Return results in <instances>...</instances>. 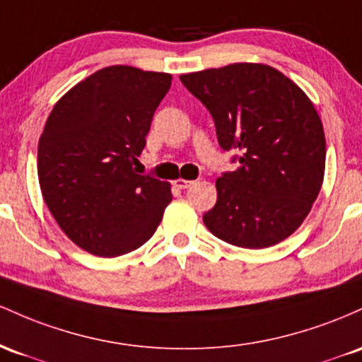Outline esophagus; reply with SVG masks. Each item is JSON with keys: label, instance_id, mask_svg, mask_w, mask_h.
Returning a JSON list of instances; mask_svg holds the SVG:
<instances>
[{"label": "esophagus", "instance_id": "1", "mask_svg": "<svg viewBox=\"0 0 362 362\" xmlns=\"http://www.w3.org/2000/svg\"><path fill=\"white\" fill-rule=\"evenodd\" d=\"M193 182H194V181H188V180H177V181H176V186H177V188H180V189H188L189 186L193 185Z\"/></svg>", "mask_w": 362, "mask_h": 362}]
</instances>
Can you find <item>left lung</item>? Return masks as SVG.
<instances>
[{
  "label": "left lung",
  "instance_id": "obj_1",
  "mask_svg": "<svg viewBox=\"0 0 362 362\" xmlns=\"http://www.w3.org/2000/svg\"><path fill=\"white\" fill-rule=\"evenodd\" d=\"M180 80L214 117L235 170L222 173L217 203L203 215L214 235L259 250L294 233L318 197L325 133L315 105L286 75L255 63L188 73Z\"/></svg>",
  "mask_w": 362,
  "mask_h": 362
}]
</instances>
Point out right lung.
Listing matches in <instances>:
<instances>
[{
    "mask_svg": "<svg viewBox=\"0 0 362 362\" xmlns=\"http://www.w3.org/2000/svg\"><path fill=\"white\" fill-rule=\"evenodd\" d=\"M170 80L169 73L103 68L47 117L37 152L40 192L64 234L88 253L112 258L140 247L173 200L168 182L133 168Z\"/></svg>",
    "mask_w": 362,
    "mask_h": 362,
    "instance_id": "1",
    "label": "right lung"
}]
</instances>
